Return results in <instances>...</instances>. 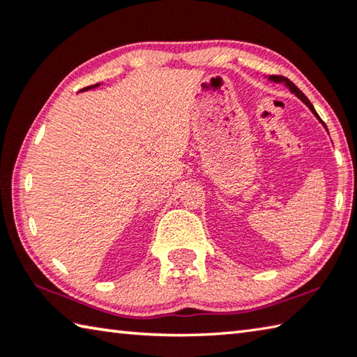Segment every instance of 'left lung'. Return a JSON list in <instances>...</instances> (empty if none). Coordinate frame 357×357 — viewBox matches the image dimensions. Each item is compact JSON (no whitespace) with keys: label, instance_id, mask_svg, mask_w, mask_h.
<instances>
[{"label":"left lung","instance_id":"left-lung-1","mask_svg":"<svg viewBox=\"0 0 357 357\" xmlns=\"http://www.w3.org/2000/svg\"><path fill=\"white\" fill-rule=\"evenodd\" d=\"M270 79H271V81H274V83H285L287 86H289V87H290V91H291L293 93H296V97H298V98H301V100H303V102H304L305 105H307V106H309V109H310L312 112H314V114L317 116V119H318V121H320V122H321V123L324 125V122L321 121V119H320V116H318V114H317V111H315V108H314V105H312V103L309 102V98H307V97H305V96H304V93H303L301 91H299V89H298V87H296L295 84H293V83H291V81H290L289 78H285V77H280V75H271V77H270ZM324 127H326V125H324Z\"/></svg>","mask_w":357,"mask_h":357}]
</instances>
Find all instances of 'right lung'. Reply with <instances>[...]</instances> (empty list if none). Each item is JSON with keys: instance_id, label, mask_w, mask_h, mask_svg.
<instances>
[{"instance_id": "right-lung-1", "label": "right lung", "mask_w": 357, "mask_h": 357, "mask_svg": "<svg viewBox=\"0 0 357 357\" xmlns=\"http://www.w3.org/2000/svg\"><path fill=\"white\" fill-rule=\"evenodd\" d=\"M97 86V84H96ZM91 87H93V86H89V87H86V89H91Z\"/></svg>"}]
</instances>
